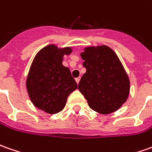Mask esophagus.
I'll use <instances>...</instances> for the list:
<instances>
[{
	"label": "esophagus",
	"mask_w": 152,
	"mask_h": 152,
	"mask_svg": "<svg viewBox=\"0 0 152 152\" xmlns=\"http://www.w3.org/2000/svg\"><path fill=\"white\" fill-rule=\"evenodd\" d=\"M80 77H77V78H76V81L77 84H79V82H80Z\"/></svg>",
	"instance_id": "obj_1"
}]
</instances>
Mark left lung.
Instances as JSON below:
<instances>
[{"label": "left lung", "instance_id": "obj_1", "mask_svg": "<svg viewBox=\"0 0 152 152\" xmlns=\"http://www.w3.org/2000/svg\"><path fill=\"white\" fill-rule=\"evenodd\" d=\"M80 56L86 72L78 89L90 108L104 115L117 111L130 92V80L117 55L102 45L86 47Z\"/></svg>", "mask_w": 152, "mask_h": 152}]
</instances>
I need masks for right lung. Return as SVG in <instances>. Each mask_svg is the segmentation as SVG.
Masks as SVG:
<instances>
[{
  "label": "right lung",
  "instance_id": "1",
  "mask_svg": "<svg viewBox=\"0 0 152 152\" xmlns=\"http://www.w3.org/2000/svg\"><path fill=\"white\" fill-rule=\"evenodd\" d=\"M71 47L58 48L49 45L42 48L30 67L26 89L33 105L48 114H56L66 106L69 95L77 89L69 68L62 65L65 55Z\"/></svg>",
  "mask_w": 152,
  "mask_h": 152
}]
</instances>
